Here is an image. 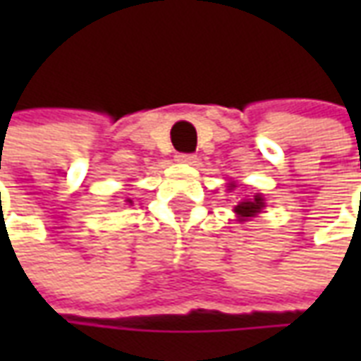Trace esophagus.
<instances>
[{
	"label": "esophagus",
	"instance_id": "esophagus-1",
	"mask_svg": "<svg viewBox=\"0 0 361 361\" xmlns=\"http://www.w3.org/2000/svg\"><path fill=\"white\" fill-rule=\"evenodd\" d=\"M176 160H178V162H183V164H195L197 154H191V152H178V154H176Z\"/></svg>",
	"mask_w": 361,
	"mask_h": 361
}]
</instances>
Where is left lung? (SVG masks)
Instances as JSON below:
<instances>
[{
  "instance_id": "left-lung-1",
  "label": "left lung",
  "mask_w": 361,
  "mask_h": 361,
  "mask_svg": "<svg viewBox=\"0 0 361 361\" xmlns=\"http://www.w3.org/2000/svg\"><path fill=\"white\" fill-rule=\"evenodd\" d=\"M265 207L263 203V197L253 195L251 199H243L242 203H238L234 207V211L240 214V220L250 219V216H255L257 212H261V209Z\"/></svg>"
}]
</instances>
